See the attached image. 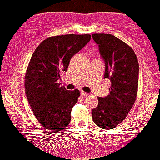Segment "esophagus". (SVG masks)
I'll return each instance as SVG.
<instances>
[{
    "label": "esophagus",
    "instance_id": "obj_1",
    "mask_svg": "<svg viewBox=\"0 0 160 160\" xmlns=\"http://www.w3.org/2000/svg\"><path fill=\"white\" fill-rule=\"evenodd\" d=\"M80 94H81L82 96H83V97H87V96H88V95H89L88 93L85 92H83V91H81V92H80Z\"/></svg>",
    "mask_w": 160,
    "mask_h": 160
}]
</instances>
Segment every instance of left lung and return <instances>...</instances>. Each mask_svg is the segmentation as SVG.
<instances>
[{
    "mask_svg": "<svg viewBox=\"0 0 160 160\" xmlns=\"http://www.w3.org/2000/svg\"><path fill=\"white\" fill-rule=\"evenodd\" d=\"M106 64L104 78L112 82L110 94L98 97V106L92 111L98 126L112 129L125 120L136 100L139 62L133 48L110 34H93Z\"/></svg>",
    "mask_w": 160,
    "mask_h": 160,
    "instance_id": "1",
    "label": "left lung"
}]
</instances>
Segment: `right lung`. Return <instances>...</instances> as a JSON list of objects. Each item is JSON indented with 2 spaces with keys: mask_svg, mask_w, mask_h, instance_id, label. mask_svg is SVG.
<instances>
[{
  "mask_svg": "<svg viewBox=\"0 0 160 160\" xmlns=\"http://www.w3.org/2000/svg\"><path fill=\"white\" fill-rule=\"evenodd\" d=\"M90 40L88 34L48 38L30 59L25 75L26 98L38 122L51 131H60L69 124L80 91H68L58 81L71 58Z\"/></svg>",
  "mask_w": 160,
  "mask_h": 160,
  "instance_id": "add662e5",
  "label": "right lung"
}]
</instances>
